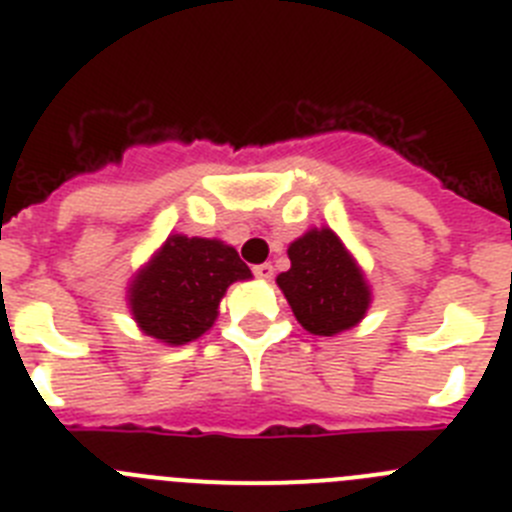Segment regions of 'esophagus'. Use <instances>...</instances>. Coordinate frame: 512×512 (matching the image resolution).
I'll return each mask as SVG.
<instances>
[{
  "instance_id": "34e87169",
  "label": "esophagus",
  "mask_w": 512,
  "mask_h": 512,
  "mask_svg": "<svg viewBox=\"0 0 512 512\" xmlns=\"http://www.w3.org/2000/svg\"><path fill=\"white\" fill-rule=\"evenodd\" d=\"M253 274H256L259 279H271V277H274V266H271V264L253 266Z\"/></svg>"
}]
</instances>
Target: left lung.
Masks as SVG:
<instances>
[{"instance_id":"1","label":"left lung","mask_w":512,"mask_h":512,"mask_svg":"<svg viewBox=\"0 0 512 512\" xmlns=\"http://www.w3.org/2000/svg\"><path fill=\"white\" fill-rule=\"evenodd\" d=\"M292 261L277 277L297 323L312 336H338L366 318L372 287L356 256L328 225L310 228L289 243Z\"/></svg>"}]
</instances>
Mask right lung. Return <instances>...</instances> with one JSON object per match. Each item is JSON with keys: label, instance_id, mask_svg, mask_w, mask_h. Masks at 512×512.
<instances>
[{"label": "right lung", "instance_id": "obj_1", "mask_svg": "<svg viewBox=\"0 0 512 512\" xmlns=\"http://www.w3.org/2000/svg\"><path fill=\"white\" fill-rule=\"evenodd\" d=\"M251 277L225 241L171 233L130 279V315L143 336L184 346L215 325L230 284Z\"/></svg>", "mask_w": 512, "mask_h": 512}]
</instances>
